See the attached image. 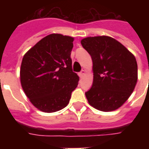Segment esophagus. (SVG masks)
I'll list each match as a JSON object with an SVG mask.
<instances>
[{
	"instance_id": "34e87169",
	"label": "esophagus",
	"mask_w": 149,
	"mask_h": 149,
	"mask_svg": "<svg viewBox=\"0 0 149 149\" xmlns=\"http://www.w3.org/2000/svg\"><path fill=\"white\" fill-rule=\"evenodd\" d=\"M85 73H86V72H85V70H82V71H81V72L79 73V76H80L81 77H83V76H84V75L85 74Z\"/></svg>"
}]
</instances>
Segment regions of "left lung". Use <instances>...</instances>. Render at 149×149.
I'll return each instance as SVG.
<instances>
[{
  "instance_id": "8db88e82",
  "label": "left lung",
  "mask_w": 149,
  "mask_h": 149,
  "mask_svg": "<svg viewBox=\"0 0 149 149\" xmlns=\"http://www.w3.org/2000/svg\"><path fill=\"white\" fill-rule=\"evenodd\" d=\"M81 45L93 60V82L85 96L103 112L117 109L131 96L137 82V63L122 44L107 36L86 37Z\"/></svg>"
}]
</instances>
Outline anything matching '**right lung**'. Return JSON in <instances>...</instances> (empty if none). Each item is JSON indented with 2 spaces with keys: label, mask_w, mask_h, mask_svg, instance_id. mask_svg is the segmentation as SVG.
<instances>
[{
  "label": "right lung",
  "mask_w": 149,
  "mask_h": 149,
  "mask_svg": "<svg viewBox=\"0 0 149 149\" xmlns=\"http://www.w3.org/2000/svg\"><path fill=\"white\" fill-rule=\"evenodd\" d=\"M74 39L52 33L31 48L22 59L20 77L31 103L45 112H54L68 105L79 77L72 68Z\"/></svg>",
  "instance_id": "right-lung-1"
}]
</instances>
